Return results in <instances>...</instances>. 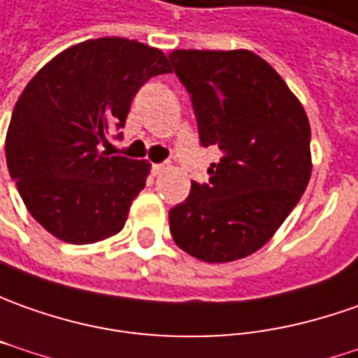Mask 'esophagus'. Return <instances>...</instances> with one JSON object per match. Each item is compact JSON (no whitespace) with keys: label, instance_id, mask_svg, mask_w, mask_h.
Returning a JSON list of instances; mask_svg holds the SVG:
<instances>
[{"label":"esophagus","instance_id":"1","mask_svg":"<svg viewBox=\"0 0 358 358\" xmlns=\"http://www.w3.org/2000/svg\"><path fill=\"white\" fill-rule=\"evenodd\" d=\"M167 169H169V163H155V165L151 167L153 175H162L163 171H167Z\"/></svg>","mask_w":358,"mask_h":358}]
</instances>
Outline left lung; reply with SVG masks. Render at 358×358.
I'll list each match as a JSON object with an SVG mask.
<instances>
[{"label":"left lung","mask_w":358,"mask_h":358,"mask_svg":"<svg viewBox=\"0 0 358 358\" xmlns=\"http://www.w3.org/2000/svg\"><path fill=\"white\" fill-rule=\"evenodd\" d=\"M195 108L201 143L224 157L208 183L169 210L175 244L224 264L260 250L282 227L311 177V128L297 96L248 49L169 52Z\"/></svg>","instance_id":"1"}]
</instances>
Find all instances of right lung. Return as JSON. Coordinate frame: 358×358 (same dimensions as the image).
I'll list each match as a JSON object with an SVG mask.
<instances>
[{"label": "right lung", "instance_id": "obj_1", "mask_svg": "<svg viewBox=\"0 0 358 358\" xmlns=\"http://www.w3.org/2000/svg\"><path fill=\"white\" fill-rule=\"evenodd\" d=\"M163 73H171L163 50L102 37L64 49L29 80L7 128V169L55 238L94 244L124 229L151 163L98 145L126 124L141 84Z\"/></svg>", "mask_w": 358, "mask_h": 358}]
</instances>
